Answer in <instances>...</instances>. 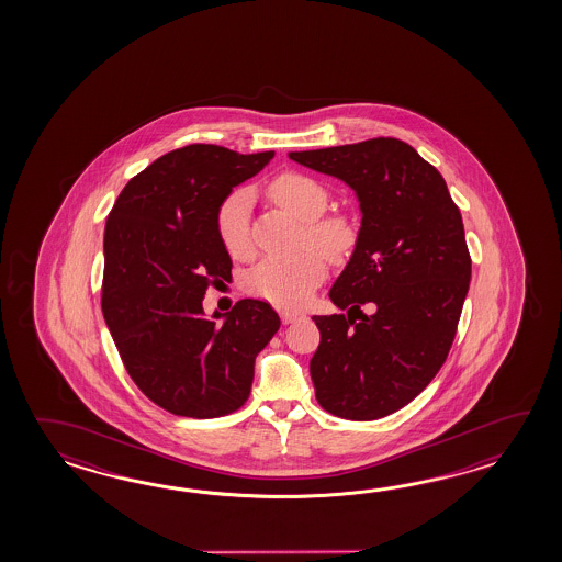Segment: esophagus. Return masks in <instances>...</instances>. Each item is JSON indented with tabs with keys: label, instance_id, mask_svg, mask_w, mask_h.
<instances>
[{
	"label": "esophagus",
	"instance_id": "obj_1",
	"mask_svg": "<svg viewBox=\"0 0 562 562\" xmlns=\"http://www.w3.org/2000/svg\"><path fill=\"white\" fill-rule=\"evenodd\" d=\"M281 319H283V323L297 322V319H301V313H297V311L283 310L281 311Z\"/></svg>",
	"mask_w": 562,
	"mask_h": 562
}]
</instances>
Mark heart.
I'll use <instances>...</instances> for the list:
<instances>
[{
    "label": "heart",
    "instance_id": "heart-1",
    "mask_svg": "<svg viewBox=\"0 0 562 562\" xmlns=\"http://www.w3.org/2000/svg\"><path fill=\"white\" fill-rule=\"evenodd\" d=\"M267 194L286 213L305 221V235L313 247L331 259H341L358 243V227L344 213L323 215L329 204V192L322 182L303 172L286 170L267 184ZM251 194L245 189L228 192L216 209V235L225 251L243 259L251 251L249 235ZM327 276L325 259L307 251L293 259H267L247 276V291L276 305L293 307L307 301L311 291Z\"/></svg>",
    "mask_w": 562,
    "mask_h": 562
}]
</instances>
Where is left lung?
Masks as SVG:
<instances>
[{
	"label": "left lung",
	"mask_w": 562,
	"mask_h": 562,
	"mask_svg": "<svg viewBox=\"0 0 562 562\" xmlns=\"http://www.w3.org/2000/svg\"><path fill=\"white\" fill-rule=\"evenodd\" d=\"M289 158L346 180L363 215L356 251L329 291L349 311L313 317L322 334L310 363L315 397L337 418L390 416L436 378L454 344L472 276L460 209L442 175L397 138Z\"/></svg>",
	"instance_id": "1"
}]
</instances>
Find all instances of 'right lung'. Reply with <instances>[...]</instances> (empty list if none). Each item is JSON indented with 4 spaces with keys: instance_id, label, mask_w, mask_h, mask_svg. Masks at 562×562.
<instances>
[{
    "instance_id": "1",
    "label": "right lung",
    "mask_w": 562,
    "mask_h": 562,
    "mask_svg": "<svg viewBox=\"0 0 562 562\" xmlns=\"http://www.w3.org/2000/svg\"><path fill=\"white\" fill-rule=\"evenodd\" d=\"M273 156L182 146L132 177L108 215L102 313L132 382L175 416L239 409L251 394L255 358L281 325L259 299H240L223 322L203 311L206 289L233 269L216 209Z\"/></svg>"
}]
</instances>
